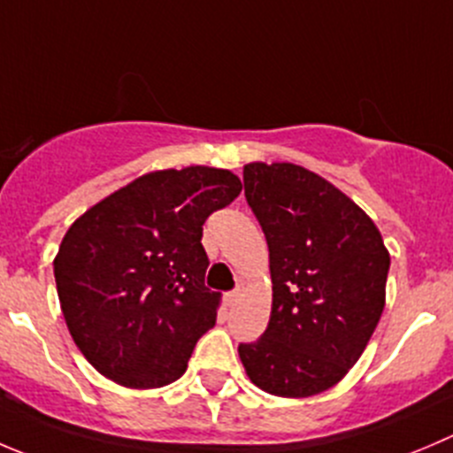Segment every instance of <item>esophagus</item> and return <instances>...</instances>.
Returning <instances> with one entry per match:
<instances>
[{
    "instance_id": "esophagus-1",
    "label": "esophagus",
    "mask_w": 453,
    "mask_h": 453,
    "mask_svg": "<svg viewBox=\"0 0 453 453\" xmlns=\"http://www.w3.org/2000/svg\"><path fill=\"white\" fill-rule=\"evenodd\" d=\"M236 301H239V292H227L226 294V303H227V305H234Z\"/></svg>"
}]
</instances>
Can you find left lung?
<instances>
[{
    "instance_id": "1",
    "label": "left lung",
    "mask_w": 453,
    "mask_h": 453,
    "mask_svg": "<svg viewBox=\"0 0 453 453\" xmlns=\"http://www.w3.org/2000/svg\"><path fill=\"white\" fill-rule=\"evenodd\" d=\"M245 199L270 248L272 311L239 357L272 396L334 388L361 358L385 307L389 252L348 195L294 164L243 165Z\"/></svg>"
}]
</instances>
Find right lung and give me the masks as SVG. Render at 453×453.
Returning <instances> with one entry per match:
<instances>
[{"mask_svg": "<svg viewBox=\"0 0 453 453\" xmlns=\"http://www.w3.org/2000/svg\"><path fill=\"white\" fill-rule=\"evenodd\" d=\"M230 170H155L101 199L65 232L52 267L74 345L130 389L174 383L217 323L203 223L239 196Z\"/></svg>", "mask_w": 453, "mask_h": 453, "instance_id": "1", "label": "right lung"}]
</instances>
